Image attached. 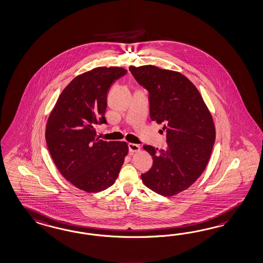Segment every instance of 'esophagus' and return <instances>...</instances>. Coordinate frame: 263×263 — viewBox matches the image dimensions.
<instances>
[{
	"label": "esophagus",
	"mask_w": 263,
	"mask_h": 263,
	"mask_svg": "<svg viewBox=\"0 0 263 263\" xmlns=\"http://www.w3.org/2000/svg\"><path fill=\"white\" fill-rule=\"evenodd\" d=\"M128 151L130 152V153H134V152H138V151L140 150V147H139V145H137V144H134V143H128Z\"/></svg>",
	"instance_id": "1"
}]
</instances>
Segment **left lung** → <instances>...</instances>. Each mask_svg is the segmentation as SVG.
<instances>
[{"mask_svg":"<svg viewBox=\"0 0 263 263\" xmlns=\"http://www.w3.org/2000/svg\"><path fill=\"white\" fill-rule=\"evenodd\" d=\"M149 92L150 117L163 123L166 150L144 149L153 166L141 175L144 184L162 196L176 195L191 186L208 165L215 141V128L195 85L178 72L146 65L128 68Z\"/></svg>","mask_w":263,"mask_h":263,"instance_id":"1","label":"left lung"}]
</instances>
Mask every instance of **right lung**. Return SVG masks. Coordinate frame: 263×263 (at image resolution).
<instances>
[{
  "instance_id": "add662e5",
  "label": "right lung",
  "mask_w": 263,
  "mask_h": 263,
  "mask_svg": "<svg viewBox=\"0 0 263 263\" xmlns=\"http://www.w3.org/2000/svg\"><path fill=\"white\" fill-rule=\"evenodd\" d=\"M127 74L120 67H98L76 77L62 91L46 127V142L61 175L85 192H99L117 179L128 144L104 141L96 126L105 118L107 92Z\"/></svg>"
}]
</instances>
